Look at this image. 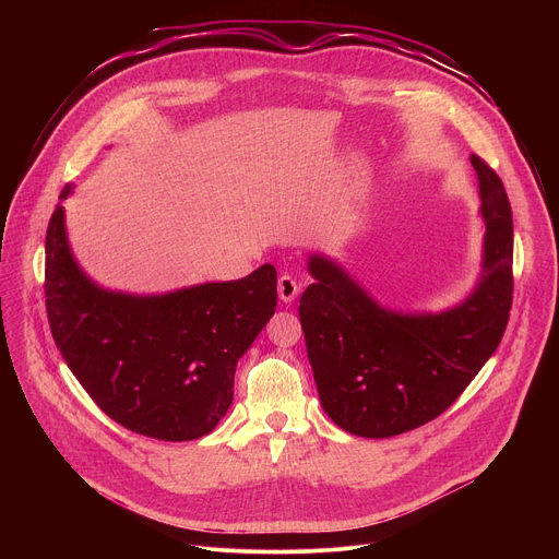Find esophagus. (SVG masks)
Segmentation results:
<instances>
[{
  "label": "esophagus",
  "instance_id": "obj_1",
  "mask_svg": "<svg viewBox=\"0 0 559 559\" xmlns=\"http://www.w3.org/2000/svg\"><path fill=\"white\" fill-rule=\"evenodd\" d=\"M298 292H300V283L294 276L283 274L278 278V296L283 302H292L298 296Z\"/></svg>",
  "mask_w": 559,
  "mask_h": 559
}]
</instances>
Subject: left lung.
I'll list each match as a JSON object with an SVG mask.
<instances>
[{"label":"left lung","mask_w":559,"mask_h":559,"mask_svg":"<svg viewBox=\"0 0 559 559\" xmlns=\"http://www.w3.org/2000/svg\"><path fill=\"white\" fill-rule=\"evenodd\" d=\"M487 223L483 281L457 307L382 309L334 261L309 259L300 325L321 405L345 431L391 438L447 412L498 349L513 302V214L504 183L471 156Z\"/></svg>","instance_id":"1"}]
</instances>
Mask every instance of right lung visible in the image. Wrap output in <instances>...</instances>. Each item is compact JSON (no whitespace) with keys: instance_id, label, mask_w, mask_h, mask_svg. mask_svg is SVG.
<instances>
[{"instance_id":"add662e5","label":"right lung","mask_w":559,"mask_h":559,"mask_svg":"<svg viewBox=\"0 0 559 559\" xmlns=\"http://www.w3.org/2000/svg\"><path fill=\"white\" fill-rule=\"evenodd\" d=\"M70 194L66 186L59 194ZM46 311L63 360L121 427L197 440L227 414L234 371L276 309V270L166 296L115 294L76 267L55 207L46 231Z\"/></svg>"}]
</instances>
